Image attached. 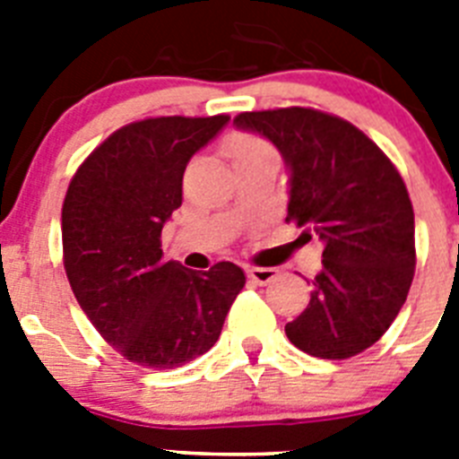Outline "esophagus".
<instances>
[{
	"instance_id": "34e87169",
	"label": "esophagus",
	"mask_w": 459,
	"mask_h": 459,
	"mask_svg": "<svg viewBox=\"0 0 459 459\" xmlns=\"http://www.w3.org/2000/svg\"><path fill=\"white\" fill-rule=\"evenodd\" d=\"M275 275L278 273H275V269H271V266H250L248 269V278L253 280V282H257V285H269Z\"/></svg>"
}]
</instances>
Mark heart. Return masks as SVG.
<instances>
[{"instance_id": "obj_1", "label": "heart", "mask_w": 459, "mask_h": 459, "mask_svg": "<svg viewBox=\"0 0 459 459\" xmlns=\"http://www.w3.org/2000/svg\"><path fill=\"white\" fill-rule=\"evenodd\" d=\"M262 152H271V149L266 147L264 142L257 140V137H248V135L234 137L232 144H230V153H232L234 163H237V160H243V158L255 156V153H262Z\"/></svg>"}]
</instances>
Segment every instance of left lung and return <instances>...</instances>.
Here are the masks:
<instances>
[{
	"mask_svg": "<svg viewBox=\"0 0 459 459\" xmlns=\"http://www.w3.org/2000/svg\"><path fill=\"white\" fill-rule=\"evenodd\" d=\"M287 168V213L324 243L310 303L285 326L317 359H350L386 333L413 280V209L403 177L350 121L310 108L243 112ZM287 218V221H290Z\"/></svg>",
	"mask_w": 459,
	"mask_h": 459,
	"instance_id": "left-lung-1",
	"label": "left lung"
}]
</instances>
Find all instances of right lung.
I'll return each instance as SVG.
<instances>
[{
	"instance_id": "obj_1",
	"label": "right lung",
	"mask_w": 459,
	"mask_h": 459,
	"mask_svg": "<svg viewBox=\"0 0 459 459\" xmlns=\"http://www.w3.org/2000/svg\"><path fill=\"white\" fill-rule=\"evenodd\" d=\"M230 117H158L112 133L80 165L62 209L64 266L80 307L121 356L169 370L221 338L246 273L165 262L160 232L184 202L186 165Z\"/></svg>"
}]
</instances>
